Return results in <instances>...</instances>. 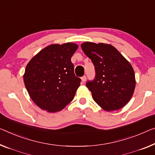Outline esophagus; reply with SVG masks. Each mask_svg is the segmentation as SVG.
<instances>
[{"label": "esophagus", "instance_id": "34e87169", "mask_svg": "<svg viewBox=\"0 0 155 155\" xmlns=\"http://www.w3.org/2000/svg\"><path fill=\"white\" fill-rule=\"evenodd\" d=\"M85 81H86V77H85V76H84V77H81V81L82 83H85Z\"/></svg>", "mask_w": 155, "mask_h": 155}]
</instances>
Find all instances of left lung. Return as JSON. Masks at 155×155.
<instances>
[{
	"instance_id": "1",
	"label": "left lung",
	"mask_w": 155,
	"mask_h": 155,
	"mask_svg": "<svg viewBox=\"0 0 155 155\" xmlns=\"http://www.w3.org/2000/svg\"><path fill=\"white\" fill-rule=\"evenodd\" d=\"M81 47L95 69L94 80L86 84L94 101L107 111L120 109L134 92L136 78L132 66L109 44L85 41Z\"/></svg>"
}]
</instances>
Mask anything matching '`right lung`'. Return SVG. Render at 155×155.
<instances>
[{"instance_id":"1","label":"right lung","mask_w":155,"mask_h":155,"mask_svg":"<svg viewBox=\"0 0 155 155\" xmlns=\"http://www.w3.org/2000/svg\"><path fill=\"white\" fill-rule=\"evenodd\" d=\"M74 43L54 44L44 48L26 65L25 86L37 106L49 113L63 110L74 97L81 79L74 72L71 58Z\"/></svg>"}]
</instances>
